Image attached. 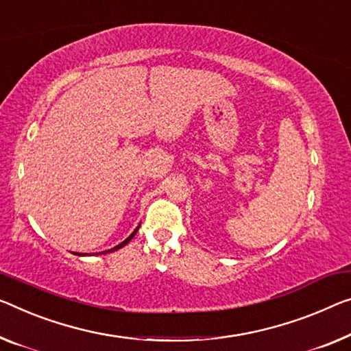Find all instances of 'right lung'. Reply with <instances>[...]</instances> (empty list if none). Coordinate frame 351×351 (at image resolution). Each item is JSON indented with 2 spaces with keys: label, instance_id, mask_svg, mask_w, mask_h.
<instances>
[{
  "label": "right lung",
  "instance_id": "add662e5",
  "mask_svg": "<svg viewBox=\"0 0 351 351\" xmlns=\"http://www.w3.org/2000/svg\"><path fill=\"white\" fill-rule=\"evenodd\" d=\"M139 226H141V224H139ZM139 226H138V228H136V229H134V230L132 232V234H130V237H127V239L122 241V243H119V245H117V246H114V247H111V250H108V251H105V252H104V254H106V252H112V251H117V250H121V247H122V246H125V245L128 243V241H130V240L133 239V237H134V235H136V232H138V229H139ZM80 256H86V254H80Z\"/></svg>",
  "mask_w": 351,
  "mask_h": 351
}]
</instances>
